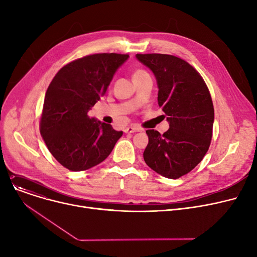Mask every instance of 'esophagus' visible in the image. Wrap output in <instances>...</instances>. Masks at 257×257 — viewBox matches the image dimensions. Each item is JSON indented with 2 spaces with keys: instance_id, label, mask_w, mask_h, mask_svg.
<instances>
[{
  "instance_id": "obj_1",
  "label": "esophagus",
  "mask_w": 257,
  "mask_h": 257,
  "mask_svg": "<svg viewBox=\"0 0 257 257\" xmlns=\"http://www.w3.org/2000/svg\"><path fill=\"white\" fill-rule=\"evenodd\" d=\"M142 129L140 128V127H138V126H129V127H127V128H125V133H134V132H139V131H141Z\"/></svg>"
}]
</instances>
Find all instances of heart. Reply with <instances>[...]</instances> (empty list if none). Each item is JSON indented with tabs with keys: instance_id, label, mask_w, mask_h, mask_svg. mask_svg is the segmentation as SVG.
Instances as JSON below:
<instances>
[{
	"instance_id": "b5f03b06",
	"label": "heart",
	"mask_w": 257,
	"mask_h": 257,
	"mask_svg": "<svg viewBox=\"0 0 257 257\" xmlns=\"http://www.w3.org/2000/svg\"><path fill=\"white\" fill-rule=\"evenodd\" d=\"M145 74H147L145 71H142V70H138V71H136V72L133 73V77H132V78H137V77L143 76V75H145Z\"/></svg>"
}]
</instances>
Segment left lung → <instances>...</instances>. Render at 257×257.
Segmentation results:
<instances>
[{"label": "left lung", "instance_id": "8db88e82", "mask_svg": "<svg viewBox=\"0 0 257 257\" xmlns=\"http://www.w3.org/2000/svg\"><path fill=\"white\" fill-rule=\"evenodd\" d=\"M152 71L158 87V105L170 128L163 136L147 130L149 143L145 163L161 176L177 179L191 172L208 151L214 110L209 90L194 67L167 54H137Z\"/></svg>", "mask_w": 257, "mask_h": 257}]
</instances>
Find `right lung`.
<instances>
[{"label":"right lung","mask_w":257,"mask_h":257,"mask_svg":"<svg viewBox=\"0 0 257 257\" xmlns=\"http://www.w3.org/2000/svg\"><path fill=\"white\" fill-rule=\"evenodd\" d=\"M129 55L93 54L70 62L53 78L44 102L40 134L51 154L70 171H85L109 155L123 131L88 111L106 93Z\"/></svg>","instance_id":"add662e5"}]
</instances>
